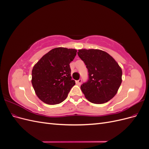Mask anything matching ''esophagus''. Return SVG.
<instances>
[{
	"label": "esophagus",
	"instance_id": "esophagus-1",
	"mask_svg": "<svg viewBox=\"0 0 149 149\" xmlns=\"http://www.w3.org/2000/svg\"><path fill=\"white\" fill-rule=\"evenodd\" d=\"M81 82H82V80L81 79H79V80H78V81H76V84H78V85H80L81 84Z\"/></svg>",
	"mask_w": 149,
	"mask_h": 149
}]
</instances>
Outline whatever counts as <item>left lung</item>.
<instances>
[{"instance_id":"obj_1","label":"left lung","mask_w":149,"mask_h":149,"mask_svg":"<svg viewBox=\"0 0 149 149\" xmlns=\"http://www.w3.org/2000/svg\"><path fill=\"white\" fill-rule=\"evenodd\" d=\"M78 55L88 70L89 79L81 86L85 97L94 104L111 100L122 83L123 71L118 63L101 49H79Z\"/></svg>"}]
</instances>
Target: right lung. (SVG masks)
Returning <instances> with one entry per match:
<instances>
[{"instance_id":"right-lung-1","label":"right lung","mask_w":149,"mask_h":149,"mask_svg":"<svg viewBox=\"0 0 149 149\" xmlns=\"http://www.w3.org/2000/svg\"><path fill=\"white\" fill-rule=\"evenodd\" d=\"M77 50L58 47L43 55L31 71V83L38 97L47 104L61 103L67 97L75 81L70 63Z\"/></svg>"}]
</instances>
